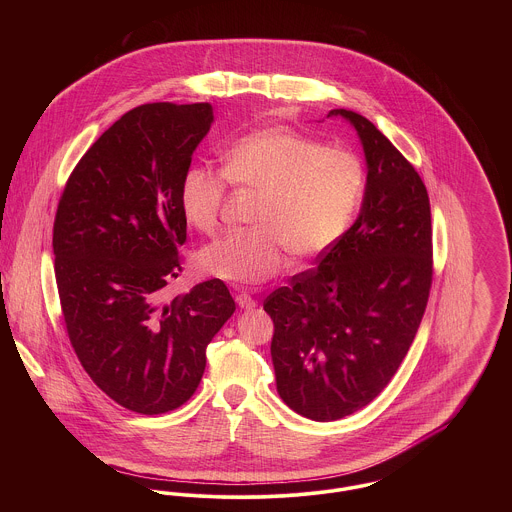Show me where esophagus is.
Segmentation results:
<instances>
[{
    "label": "esophagus",
    "mask_w": 512,
    "mask_h": 512,
    "mask_svg": "<svg viewBox=\"0 0 512 512\" xmlns=\"http://www.w3.org/2000/svg\"><path fill=\"white\" fill-rule=\"evenodd\" d=\"M236 303L242 307V309H254L258 305V301L250 295V293H238L236 295Z\"/></svg>",
    "instance_id": "obj_1"
}]
</instances>
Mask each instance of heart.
I'll use <instances>...</instances> for the list:
<instances>
[{"label": "heart", "mask_w": 512, "mask_h": 512, "mask_svg": "<svg viewBox=\"0 0 512 512\" xmlns=\"http://www.w3.org/2000/svg\"><path fill=\"white\" fill-rule=\"evenodd\" d=\"M228 183L258 193L254 228L230 232L199 254L205 274L254 286L276 276L286 250L297 260L331 248L351 226L363 195L365 167L341 147H325L290 128L254 130L222 151ZM209 167H189L179 185V209L199 232L219 228L226 180Z\"/></svg>", "instance_id": "obj_1"}]
</instances>
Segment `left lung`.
Returning <instances> with one entry per match:
<instances>
[{"label":"left lung","mask_w":512,"mask_h":512,"mask_svg":"<svg viewBox=\"0 0 512 512\" xmlns=\"http://www.w3.org/2000/svg\"><path fill=\"white\" fill-rule=\"evenodd\" d=\"M327 116L351 122L365 149L361 213L315 268L264 301L278 394L315 422L341 420L386 388L434 276L430 197L414 165L365 116L345 108Z\"/></svg>","instance_id":"1"}]
</instances>
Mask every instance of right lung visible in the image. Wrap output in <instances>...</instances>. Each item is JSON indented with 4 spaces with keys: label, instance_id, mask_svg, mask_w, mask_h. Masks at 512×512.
<instances>
[{
    "label": "right lung",
    "instance_id": "obj_1",
    "mask_svg": "<svg viewBox=\"0 0 512 512\" xmlns=\"http://www.w3.org/2000/svg\"><path fill=\"white\" fill-rule=\"evenodd\" d=\"M213 106L126 112L76 163L53 226L55 278L74 353L120 406L165 414L197 390L207 345L234 313L220 280L165 299L181 272L179 185Z\"/></svg>",
    "mask_w": 512,
    "mask_h": 512
}]
</instances>
